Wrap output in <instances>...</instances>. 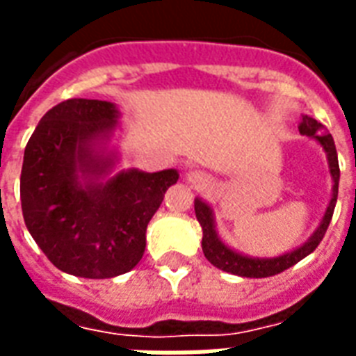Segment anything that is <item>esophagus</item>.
<instances>
[{
    "label": "esophagus",
    "instance_id": "34e87169",
    "mask_svg": "<svg viewBox=\"0 0 356 356\" xmlns=\"http://www.w3.org/2000/svg\"><path fill=\"white\" fill-rule=\"evenodd\" d=\"M186 181H188L192 186H196V188H204V186L209 185V177L205 175L204 171H200V170L188 171V175H186Z\"/></svg>",
    "mask_w": 356,
    "mask_h": 356
}]
</instances>
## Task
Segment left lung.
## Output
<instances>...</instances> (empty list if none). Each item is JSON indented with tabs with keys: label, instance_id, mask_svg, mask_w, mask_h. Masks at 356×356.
<instances>
[{
	"label": "left lung",
	"instance_id": "left-lung-1",
	"mask_svg": "<svg viewBox=\"0 0 356 356\" xmlns=\"http://www.w3.org/2000/svg\"><path fill=\"white\" fill-rule=\"evenodd\" d=\"M298 130L302 136L317 139L318 143L323 145V149L328 158V168H330V175H332L334 186H332V200L326 207L325 217L317 226V230L313 232V236L304 245H300L298 249L291 252H285L281 257H273V259H252V257H245L241 252H236L230 249L228 245L220 241L215 230V220H213V209L205 204L204 200H194V211L198 218L200 226L204 230V238H202V249H204L205 259L209 260L213 266H217L222 272L234 273L239 277H270V275H277V273L285 272L291 266L305 259L307 254H312L317 245L323 241L326 234V228L330 225L334 215V207H336V200H338V185H339V165H338V152H336V145H334L332 136L325 130V126L317 122L315 118L304 115L302 122H300Z\"/></svg>",
	"mask_w": 356,
	"mask_h": 356
}]
</instances>
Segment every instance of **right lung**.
Wrapping results in <instances>:
<instances>
[{
  "mask_svg": "<svg viewBox=\"0 0 356 356\" xmlns=\"http://www.w3.org/2000/svg\"><path fill=\"white\" fill-rule=\"evenodd\" d=\"M118 109L102 99H65L44 113L24 151V222L47 259L71 275L109 279L145 252L147 225L175 185L177 170H124L104 145Z\"/></svg>",
  "mask_w": 356,
  "mask_h": 356,
  "instance_id": "right-lung-1",
  "label": "right lung"
}]
</instances>
